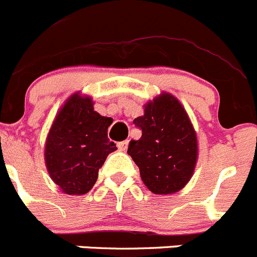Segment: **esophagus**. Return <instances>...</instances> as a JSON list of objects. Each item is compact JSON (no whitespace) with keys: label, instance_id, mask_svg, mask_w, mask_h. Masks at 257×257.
I'll return each instance as SVG.
<instances>
[{"label":"esophagus","instance_id":"34e87169","mask_svg":"<svg viewBox=\"0 0 257 257\" xmlns=\"http://www.w3.org/2000/svg\"><path fill=\"white\" fill-rule=\"evenodd\" d=\"M128 145H129L128 141H123V142H119V143H117V149H119L120 151H125V150L128 149Z\"/></svg>","mask_w":257,"mask_h":257}]
</instances>
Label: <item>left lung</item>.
<instances>
[{
    "label": "left lung",
    "mask_w": 257,
    "mask_h": 257,
    "mask_svg": "<svg viewBox=\"0 0 257 257\" xmlns=\"http://www.w3.org/2000/svg\"><path fill=\"white\" fill-rule=\"evenodd\" d=\"M142 131L131 141L128 155L140 168L143 183L156 195L180 191L197 163V136L182 103L161 93L145 105V114L133 121Z\"/></svg>",
    "instance_id": "1"
}]
</instances>
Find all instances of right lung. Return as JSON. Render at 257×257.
<instances>
[{
	"label": "right lung",
	"instance_id": "right-lung-1",
	"mask_svg": "<svg viewBox=\"0 0 257 257\" xmlns=\"http://www.w3.org/2000/svg\"><path fill=\"white\" fill-rule=\"evenodd\" d=\"M111 117L94 111L91 97H69L48 132L45 161L51 179L66 195H85L98 177L106 157L116 150L107 138Z\"/></svg>",
	"mask_w": 257,
	"mask_h": 257
}]
</instances>
